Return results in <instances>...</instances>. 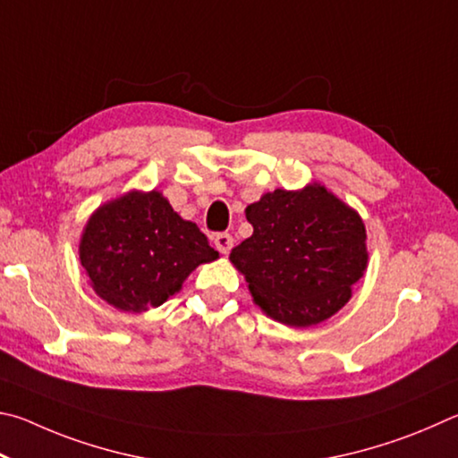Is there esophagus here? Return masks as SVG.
Listing matches in <instances>:
<instances>
[{
	"instance_id": "1",
	"label": "esophagus",
	"mask_w": 458,
	"mask_h": 458,
	"mask_svg": "<svg viewBox=\"0 0 458 458\" xmlns=\"http://www.w3.org/2000/svg\"><path fill=\"white\" fill-rule=\"evenodd\" d=\"M215 247L219 250V253L227 255L231 251V247H233V237L229 233H219L215 237Z\"/></svg>"
}]
</instances>
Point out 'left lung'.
Here are the masks:
<instances>
[{"mask_svg":"<svg viewBox=\"0 0 458 458\" xmlns=\"http://www.w3.org/2000/svg\"><path fill=\"white\" fill-rule=\"evenodd\" d=\"M245 216L253 235L229 259L263 314L310 327L346 306L368 267L366 227L356 208L310 182L266 192L247 205Z\"/></svg>","mask_w":458,"mask_h":458,"instance_id":"left-lung-1","label":"left lung"}]
</instances>
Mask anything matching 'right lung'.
Here are the masks:
<instances>
[{"label": "right lung", "mask_w": 458, "mask_h": 458, "mask_svg": "<svg viewBox=\"0 0 458 458\" xmlns=\"http://www.w3.org/2000/svg\"><path fill=\"white\" fill-rule=\"evenodd\" d=\"M78 255L96 295L132 314L158 308L200 263L219 258L197 225L157 189H132L96 208Z\"/></svg>", "instance_id": "add662e5"}]
</instances>
